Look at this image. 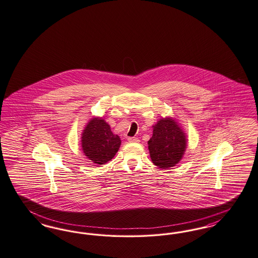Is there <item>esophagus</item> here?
<instances>
[{
    "instance_id": "1",
    "label": "esophagus",
    "mask_w": 258,
    "mask_h": 258,
    "mask_svg": "<svg viewBox=\"0 0 258 258\" xmlns=\"http://www.w3.org/2000/svg\"><path fill=\"white\" fill-rule=\"evenodd\" d=\"M127 140L130 143H138L139 142V139L136 137H128Z\"/></svg>"
}]
</instances>
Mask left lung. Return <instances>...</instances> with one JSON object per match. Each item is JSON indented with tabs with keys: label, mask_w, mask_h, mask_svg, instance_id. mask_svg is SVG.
Wrapping results in <instances>:
<instances>
[{
	"label": "left lung",
	"mask_w": 258,
	"mask_h": 258,
	"mask_svg": "<svg viewBox=\"0 0 258 258\" xmlns=\"http://www.w3.org/2000/svg\"><path fill=\"white\" fill-rule=\"evenodd\" d=\"M148 146L152 162L160 169H169L176 165L184 155L186 134L175 118H161L153 125V136Z\"/></svg>",
	"instance_id": "1"
}]
</instances>
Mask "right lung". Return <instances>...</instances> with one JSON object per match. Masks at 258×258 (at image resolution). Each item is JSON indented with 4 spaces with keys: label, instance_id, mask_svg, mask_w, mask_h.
Here are the masks:
<instances>
[{
    "label": "right lung",
    "instance_id": "right-lung-1",
    "mask_svg": "<svg viewBox=\"0 0 258 258\" xmlns=\"http://www.w3.org/2000/svg\"><path fill=\"white\" fill-rule=\"evenodd\" d=\"M121 146L119 135L111 132L110 125L101 117H93L82 134V149L91 162L103 165L110 161Z\"/></svg>",
    "mask_w": 258,
    "mask_h": 258
}]
</instances>
